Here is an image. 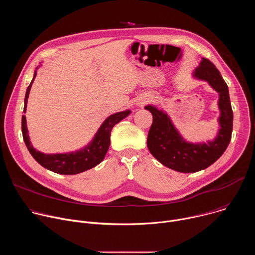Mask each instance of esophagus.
<instances>
[{
  "instance_id": "1",
  "label": "esophagus",
  "mask_w": 255,
  "mask_h": 255,
  "mask_svg": "<svg viewBox=\"0 0 255 255\" xmlns=\"http://www.w3.org/2000/svg\"><path fill=\"white\" fill-rule=\"evenodd\" d=\"M150 97L149 96H144V97H141V99H139V101H138V105H140V106H142V105H144V104H146L148 101H150Z\"/></svg>"
}]
</instances>
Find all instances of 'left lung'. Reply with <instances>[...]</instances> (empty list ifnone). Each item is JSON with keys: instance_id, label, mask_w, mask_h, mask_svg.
<instances>
[{"instance_id": "left-lung-1", "label": "left lung", "mask_w": 255, "mask_h": 255, "mask_svg": "<svg viewBox=\"0 0 255 255\" xmlns=\"http://www.w3.org/2000/svg\"><path fill=\"white\" fill-rule=\"evenodd\" d=\"M193 77L208 82L219 93L218 106L220 129L217 137L207 143L186 141L173 126L168 115L152 105L145 107L152 114V125L148 132L147 147L150 153L163 165L179 172H196L213 164L224 153L231 140L233 111L228 86L220 71L207 58H203L194 70Z\"/></svg>"}]
</instances>
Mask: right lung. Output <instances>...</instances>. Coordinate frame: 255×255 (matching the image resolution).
<instances>
[{
    "instance_id": "1",
    "label": "right lung",
    "mask_w": 255,
    "mask_h": 255,
    "mask_svg": "<svg viewBox=\"0 0 255 255\" xmlns=\"http://www.w3.org/2000/svg\"><path fill=\"white\" fill-rule=\"evenodd\" d=\"M36 77V71L32 82L27 88L25 100H24V113H26L27 101L29 97V92ZM131 113L130 110L119 112L109 116L104 123L99 128L93 141L87 146L79 151L71 153H59V154H45L38 150H36L30 142L28 129L26 124L25 115L22 116V134L26 146L33 156L43 167L60 174H77L88 169H91L103 161L105 155L110 146V136L112 128L119 123L121 120L126 118Z\"/></svg>"
}]
</instances>
